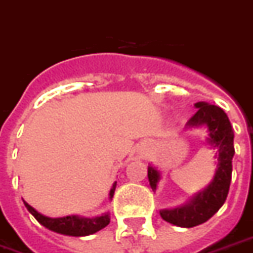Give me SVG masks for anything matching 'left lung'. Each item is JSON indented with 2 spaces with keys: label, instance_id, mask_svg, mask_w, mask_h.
<instances>
[{
  "label": "left lung",
  "instance_id": "left-lung-1",
  "mask_svg": "<svg viewBox=\"0 0 253 253\" xmlns=\"http://www.w3.org/2000/svg\"><path fill=\"white\" fill-rule=\"evenodd\" d=\"M197 112L190 118L188 126H207L209 130V143L216 147L217 170L212 184L204 192L185 207L175 208L171 211H161V217L165 221L181 226V228H193L203 222L208 221L214 213L225 203L229 192V185L232 179V158L235 154L233 146V130L231 122L222 111V108L200 102L196 103ZM147 175L153 190L157 189V182L160 179V173L155 168L149 166Z\"/></svg>",
  "mask_w": 253,
  "mask_h": 253
}]
</instances>
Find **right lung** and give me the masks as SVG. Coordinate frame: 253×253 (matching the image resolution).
Listing matches in <instances>:
<instances>
[{
	"instance_id": "add662e5",
	"label": "right lung",
	"mask_w": 253,
	"mask_h": 253,
	"mask_svg": "<svg viewBox=\"0 0 253 253\" xmlns=\"http://www.w3.org/2000/svg\"><path fill=\"white\" fill-rule=\"evenodd\" d=\"M115 186L117 182L112 186L111 192H110V197L112 198L114 192H115ZM25 207L29 212L35 216L37 221L40 222L41 225H44L45 228L50 229V231L57 232L61 235H68V236H88L92 235L95 232L100 231L104 226H107L110 224V216L108 214H103L100 217H95V218H84V217L79 216H67L60 217V218H50V217L42 216L41 213H39L36 209L27 204Z\"/></svg>"
}]
</instances>
